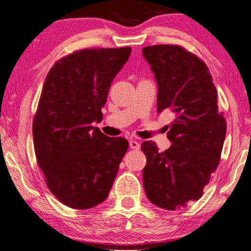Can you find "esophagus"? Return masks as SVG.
I'll list each match as a JSON object with an SVG mask.
<instances>
[{
    "instance_id": "34e87169",
    "label": "esophagus",
    "mask_w": 251,
    "mask_h": 251,
    "mask_svg": "<svg viewBox=\"0 0 251 251\" xmlns=\"http://www.w3.org/2000/svg\"><path fill=\"white\" fill-rule=\"evenodd\" d=\"M129 147H131V149H140V143L136 141V140H131L129 141Z\"/></svg>"
}]
</instances>
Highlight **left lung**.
<instances>
[{
  "mask_svg": "<svg viewBox=\"0 0 251 251\" xmlns=\"http://www.w3.org/2000/svg\"><path fill=\"white\" fill-rule=\"evenodd\" d=\"M142 55L157 82V112L173 113L169 149L160 152L152 141L142 143L143 187L152 204L180 209L201 199L218 166L226 122L208 66L198 56L172 45L145 47Z\"/></svg>",
  "mask_w": 251,
  "mask_h": 251,
  "instance_id": "obj_1",
  "label": "left lung"
}]
</instances>
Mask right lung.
<instances>
[{
    "mask_svg": "<svg viewBox=\"0 0 251 251\" xmlns=\"http://www.w3.org/2000/svg\"><path fill=\"white\" fill-rule=\"evenodd\" d=\"M129 47L83 49L59 59L46 76L33 141L48 188L63 204L85 210L108 198L128 141L109 138L93 123L103 118L111 82Z\"/></svg>",
    "mask_w": 251,
    "mask_h": 251,
    "instance_id": "obj_1",
    "label": "right lung"
}]
</instances>
